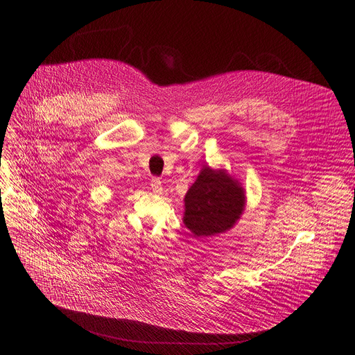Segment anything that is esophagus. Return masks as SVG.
Masks as SVG:
<instances>
[{"instance_id":"34e87169","label":"esophagus","mask_w":355,"mask_h":355,"mask_svg":"<svg viewBox=\"0 0 355 355\" xmlns=\"http://www.w3.org/2000/svg\"><path fill=\"white\" fill-rule=\"evenodd\" d=\"M150 187H151V191H153L156 195H160L162 192H163V184H162V182H160V179H157V178H155V179H151V183H150Z\"/></svg>"}]
</instances>
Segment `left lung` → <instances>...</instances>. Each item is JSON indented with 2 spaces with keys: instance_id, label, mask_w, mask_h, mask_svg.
<instances>
[{
  "instance_id": "8db88e82",
  "label": "left lung",
  "mask_w": 355,
  "mask_h": 355,
  "mask_svg": "<svg viewBox=\"0 0 355 355\" xmlns=\"http://www.w3.org/2000/svg\"><path fill=\"white\" fill-rule=\"evenodd\" d=\"M245 209V191L225 168L205 164L184 195L183 224L195 239L230 231Z\"/></svg>"
}]
</instances>
